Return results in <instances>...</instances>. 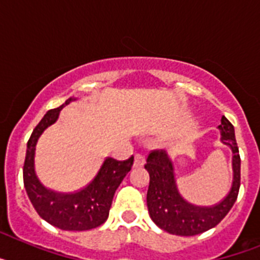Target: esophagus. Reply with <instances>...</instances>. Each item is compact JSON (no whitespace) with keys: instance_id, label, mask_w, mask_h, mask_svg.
<instances>
[{"instance_id":"obj_1","label":"esophagus","mask_w":260,"mask_h":260,"mask_svg":"<svg viewBox=\"0 0 260 260\" xmlns=\"http://www.w3.org/2000/svg\"><path fill=\"white\" fill-rule=\"evenodd\" d=\"M146 158H144V155L142 153H135L134 156V167H143Z\"/></svg>"}]
</instances>
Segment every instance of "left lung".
Instances as JSON below:
<instances>
[{
  "label": "left lung",
  "mask_w": 260,
  "mask_h": 260,
  "mask_svg": "<svg viewBox=\"0 0 260 260\" xmlns=\"http://www.w3.org/2000/svg\"><path fill=\"white\" fill-rule=\"evenodd\" d=\"M221 142L231 147L233 157V182L231 191L212 207H199L185 201L177 189L174 169L164 150L151 151L144 168L150 173L147 207L152 221L158 228L176 236H195L213 228L224 219L237 201L241 185V158L234 137V127L226 117L219 125Z\"/></svg>",
  "instance_id": "left-lung-1"
}]
</instances>
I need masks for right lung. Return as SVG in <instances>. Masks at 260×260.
<instances>
[{"label":"right lung","instance_id":"1","mask_svg":"<svg viewBox=\"0 0 260 260\" xmlns=\"http://www.w3.org/2000/svg\"><path fill=\"white\" fill-rule=\"evenodd\" d=\"M75 100L69 99L65 104L47 112L38 123L27 143L26 160L23 167V182L32 206L41 219L62 231H89L105 222L109 216L114 192L134 162V156L118 161L107 157L91 182L73 194H59L45 189L35 172V150L38 139L48 126L54 123L65 105Z\"/></svg>","mask_w":260,"mask_h":260}]
</instances>
